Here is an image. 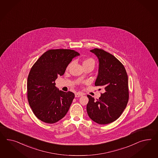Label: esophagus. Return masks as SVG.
Here are the masks:
<instances>
[{"label": "esophagus", "instance_id": "34e87169", "mask_svg": "<svg viewBox=\"0 0 158 158\" xmlns=\"http://www.w3.org/2000/svg\"><path fill=\"white\" fill-rule=\"evenodd\" d=\"M83 95V94H81V93H77L75 94V97L76 98H78V97H81V96Z\"/></svg>", "mask_w": 158, "mask_h": 158}]
</instances>
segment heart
Wrapping results in <instances>:
<instances>
[{
    "label": "heart",
    "mask_w": 158,
    "mask_h": 158,
    "mask_svg": "<svg viewBox=\"0 0 158 158\" xmlns=\"http://www.w3.org/2000/svg\"><path fill=\"white\" fill-rule=\"evenodd\" d=\"M89 64H93V65H94V60H93L92 59H85V60H83V62H82L83 66ZM71 64H72V63H71V64H69V65H68V67H69Z\"/></svg>",
    "instance_id": "b5f03b06"
}]
</instances>
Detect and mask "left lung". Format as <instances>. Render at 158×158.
I'll use <instances>...</instances> for the list:
<instances>
[{
    "label": "left lung",
    "instance_id": "1",
    "mask_svg": "<svg viewBox=\"0 0 158 158\" xmlns=\"http://www.w3.org/2000/svg\"><path fill=\"white\" fill-rule=\"evenodd\" d=\"M99 60L95 86H101L104 93L98 99L87 95V112L97 124H109L118 118L129 100L128 78L123 64L110 53L101 49L90 51Z\"/></svg>",
    "mask_w": 158,
    "mask_h": 158
}]
</instances>
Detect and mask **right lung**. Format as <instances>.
Returning <instances> with one entry per match:
<instances>
[{
	"instance_id": "right-lung-1",
	"label": "right lung",
	"mask_w": 158,
	"mask_h": 158,
	"mask_svg": "<svg viewBox=\"0 0 158 158\" xmlns=\"http://www.w3.org/2000/svg\"><path fill=\"white\" fill-rule=\"evenodd\" d=\"M79 55L71 49H51L31 68L27 82V99L34 115L43 122L55 123L68 112L75 94L59 90L55 81L64 75L73 58Z\"/></svg>"
}]
</instances>
